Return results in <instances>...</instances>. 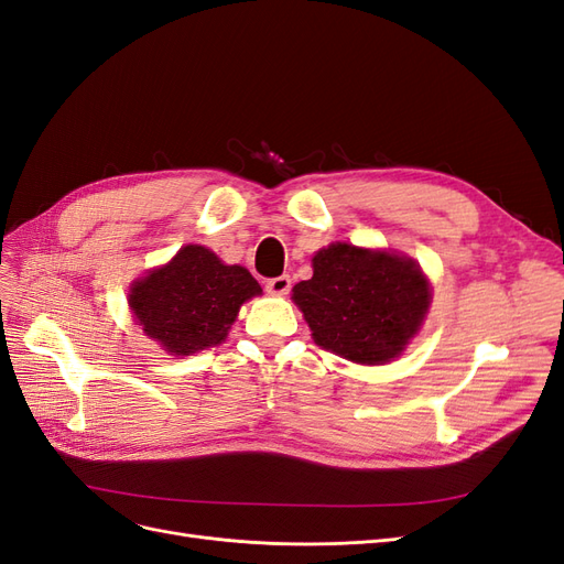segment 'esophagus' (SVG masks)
I'll return each mask as SVG.
<instances>
[{
	"instance_id": "34e87169",
	"label": "esophagus",
	"mask_w": 564,
	"mask_h": 564,
	"mask_svg": "<svg viewBox=\"0 0 564 564\" xmlns=\"http://www.w3.org/2000/svg\"><path fill=\"white\" fill-rule=\"evenodd\" d=\"M265 289H268V294H272V296H284V294H289V289H292V278H289V275L272 278V280L265 282Z\"/></svg>"
}]
</instances>
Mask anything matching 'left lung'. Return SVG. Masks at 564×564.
<instances>
[{
	"label": "left lung",
	"mask_w": 564,
	"mask_h": 564,
	"mask_svg": "<svg viewBox=\"0 0 564 564\" xmlns=\"http://www.w3.org/2000/svg\"><path fill=\"white\" fill-rule=\"evenodd\" d=\"M313 340L357 365L402 355L431 308V282L409 256L334 242L313 256V278L292 289Z\"/></svg>",
	"instance_id": "left-lung-1"
}]
</instances>
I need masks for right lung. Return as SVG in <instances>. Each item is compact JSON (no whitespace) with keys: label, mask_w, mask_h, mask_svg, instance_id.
Returning a JSON list of instances; mask_svg holds the SVG:
<instances>
[{"label":"right lung","mask_w":564,"mask_h":564,"mask_svg":"<svg viewBox=\"0 0 564 564\" xmlns=\"http://www.w3.org/2000/svg\"><path fill=\"white\" fill-rule=\"evenodd\" d=\"M261 292L247 268L226 265L202 245H185L131 284L129 308L145 336L178 357L224 344L242 303Z\"/></svg>","instance_id":"obj_1"}]
</instances>
